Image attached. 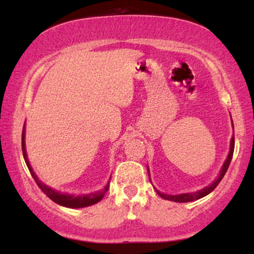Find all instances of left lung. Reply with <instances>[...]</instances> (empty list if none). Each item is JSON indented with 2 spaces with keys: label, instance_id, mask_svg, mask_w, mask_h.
Listing matches in <instances>:
<instances>
[{
  "label": "left lung",
  "instance_id": "8db88e82",
  "mask_svg": "<svg viewBox=\"0 0 254 254\" xmlns=\"http://www.w3.org/2000/svg\"><path fill=\"white\" fill-rule=\"evenodd\" d=\"M234 126V125H232ZM234 149H235V134L234 136L231 138V142H230V151H229V155H228V158L225 159L223 166H222L221 171H220V175L216 179L214 180L213 183L210 184V185H208L204 187V189L197 190V192H193V193H184V194H176V195H170V194H164V193H161L159 190H156V192L161 197L165 200H170V201H175V202H190V201H195V200H199L201 197L206 196L209 194L210 192H213V190L216 189V186L220 184V182L223 178L225 172H227V170L229 168V165H230V162L232 159V155H234ZM149 172V170H148Z\"/></svg>",
  "mask_w": 254,
  "mask_h": 254
}]
</instances>
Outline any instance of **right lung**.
I'll return each instance as SVG.
<instances>
[{
  "mask_svg": "<svg viewBox=\"0 0 254 254\" xmlns=\"http://www.w3.org/2000/svg\"><path fill=\"white\" fill-rule=\"evenodd\" d=\"M23 129V134H22V150H23V156L24 159H25V163L27 165V168L30 170L31 176L33 177L34 182L37 183V185L39 186V189L43 190V192L46 194V195L50 197L52 201H54L55 203L60 204V206L64 207H68V208H83V207H88V206H92L97 202H99L100 200L103 199V196L105 195V193L107 192L110 186V182L106 184V186L104 187L103 190H98V192L95 193H90V194H83V195H71V194H65V193H60L58 190H55L51 187H48L45 185L43 182H40L38 179V177L34 173L33 169L31 168L29 159H27V155H26V149H25V133H24Z\"/></svg>",
  "mask_w": 254,
  "mask_h": 254,
  "instance_id": "add662e5",
  "label": "right lung"
}]
</instances>
